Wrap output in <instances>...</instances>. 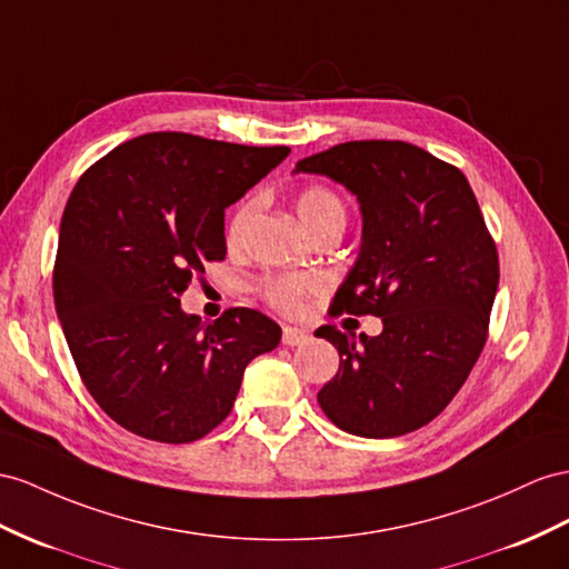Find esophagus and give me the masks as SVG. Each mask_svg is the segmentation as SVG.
Returning <instances> with one entry per match:
<instances>
[{
  "label": "esophagus",
  "mask_w": 569,
  "mask_h": 569,
  "mask_svg": "<svg viewBox=\"0 0 569 569\" xmlns=\"http://www.w3.org/2000/svg\"><path fill=\"white\" fill-rule=\"evenodd\" d=\"M310 337L308 333H305L302 329H298V327H283V337H281V341L286 343V346H302L305 341H308Z\"/></svg>",
  "instance_id": "34e87169"
}]
</instances>
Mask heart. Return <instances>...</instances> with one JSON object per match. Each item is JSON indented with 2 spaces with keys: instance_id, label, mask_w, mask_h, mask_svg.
I'll use <instances>...</instances> for the list:
<instances>
[{
  "instance_id": "heart-1",
  "label": "heart",
  "mask_w": 569,
  "mask_h": 569,
  "mask_svg": "<svg viewBox=\"0 0 569 569\" xmlns=\"http://www.w3.org/2000/svg\"><path fill=\"white\" fill-rule=\"evenodd\" d=\"M296 209L302 226L308 228L312 236L317 230L329 228V226H341L346 223V207L337 192H331L329 187L322 184H310L305 187L296 199ZM257 211V199L250 197L238 203V209L232 211L228 228H226V242L228 247H238L244 238L247 228H250L252 216ZM319 288L317 276H273L261 283L267 300L279 308L281 312H298L302 298L312 293Z\"/></svg>"
}]
</instances>
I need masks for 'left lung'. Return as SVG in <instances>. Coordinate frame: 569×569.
Returning a JSON list of instances; mask_svg holds the SVG:
<instances>
[{"mask_svg":"<svg viewBox=\"0 0 569 569\" xmlns=\"http://www.w3.org/2000/svg\"><path fill=\"white\" fill-rule=\"evenodd\" d=\"M360 203L356 264L333 310L382 317L380 337L322 327L339 372L317 401L333 426L385 440L445 411L486 346L498 250L463 172L406 141H348L302 158Z\"/></svg>","mask_w":569,"mask_h":569,"instance_id":"8db88e82","label":"left lung"}]
</instances>
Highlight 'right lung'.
I'll return each mask as SVG.
<instances>
[{"mask_svg": "<svg viewBox=\"0 0 569 569\" xmlns=\"http://www.w3.org/2000/svg\"><path fill=\"white\" fill-rule=\"evenodd\" d=\"M290 153L182 132L129 139L81 174L60 226L54 308L86 389L114 423L184 445L232 409L281 327L250 308L207 325L180 296L226 259L223 211Z\"/></svg>", "mask_w": 569, "mask_h": 569, "instance_id": "obj_1", "label": "right lung"}]
</instances>
